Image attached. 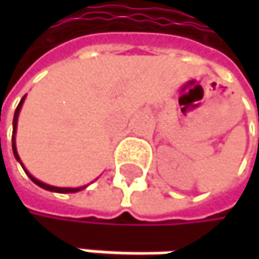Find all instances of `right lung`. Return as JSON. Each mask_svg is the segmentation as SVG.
<instances>
[{"mask_svg": "<svg viewBox=\"0 0 259 259\" xmlns=\"http://www.w3.org/2000/svg\"><path fill=\"white\" fill-rule=\"evenodd\" d=\"M24 99H25V96L22 97V100L19 102V105H18V108H16V112H15V118H13V133L16 132V124H18V115H19V111H21V106H22V103H24ZM12 147H13V154H15V157L21 162V159H19V156H18V151H16V144H15V136H13V142H12ZM22 165V163H21ZM25 169V168H24ZM26 172V171H25ZM28 174V172H26ZM28 177L31 179V180L34 181L37 186H40V187H43V189H46V190H51V192H60V193H73V192H78L80 189H83V187H79V189H70V187H55V186H49V184H45V183H41V181H38L37 179H34L31 174H28Z\"/></svg>", "mask_w": 259, "mask_h": 259, "instance_id": "1", "label": "right lung"}]
</instances>
